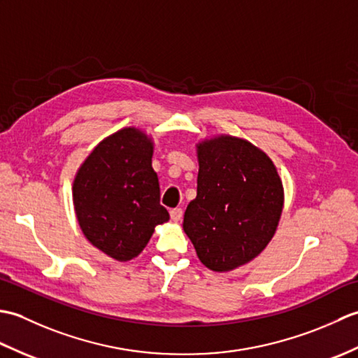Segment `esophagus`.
Here are the masks:
<instances>
[{"label":"esophagus","mask_w":358,"mask_h":358,"mask_svg":"<svg viewBox=\"0 0 358 358\" xmlns=\"http://www.w3.org/2000/svg\"><path fill=\"white\" fill-rule=\"evenodd\" d=\"M171 218L173 220V222H180V220L183 218V210H181L180 208L171 209Z\"/></svg>","instance_id":"1"}]
</instances>
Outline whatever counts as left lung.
Instances as JSON below:
<instances>
[{"mask_svg":"<svg viewBox=\"0 0 358 358\" xmlns=\"http://www.w3.org/2000/svg\"><path fill=\"white\" fill-rule=\"evenodd\" d=\"M196 152V199L187 204L183 229L206 268L231 271L268 246L283 209V186L271 158L246 140L222 135Z\"/></svg>","mask_w":358,"mask_h":358,"instance_id":"left-lung-1","label":"left lung"}]
</instances>
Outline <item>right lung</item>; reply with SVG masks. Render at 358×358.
Instances as JSON below:
<instances>
[{"mask_svg":"<svg viewBox=\"0 0 358 358\" xmlns=\"http://www.w3.org/2000/svg\"><path fill=\"white\" fill-rule=\"evenodd\" d=\"M152 152L154 144L146 134L135 127L121 129L98 144L73 181L83 234L118 262L138 255L155 226L169 220V212L159 204Z\"/></svg>","mask_w":358,"mask_h":358,"instance_id":"1","label":"right lung"}]
</instances>
